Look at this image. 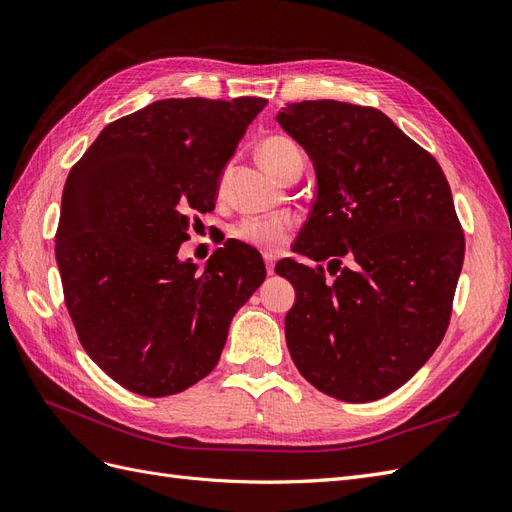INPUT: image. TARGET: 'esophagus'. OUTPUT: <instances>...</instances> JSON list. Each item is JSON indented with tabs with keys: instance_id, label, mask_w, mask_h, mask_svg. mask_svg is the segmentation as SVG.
I'll return each instance as SVG.
<instances>
[{
	"instance_id": "34e87169",
	"label": "esophagus",
	"mask_w": 512,
	"mask_h": 512,
	"mask_svg": "<svg viewBox=\"0 0 512 512\" xmlns=\"http://www.w3.org/2000/svg\"><path fill=\"white\" fill-rule=\"evenodd\" d=\"M263 259H266V270H268V274H274V263H276V259H274L272 255H263Z\"/></svg>"
}]
</instances>
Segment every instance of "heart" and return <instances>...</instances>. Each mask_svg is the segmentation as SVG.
<instances>
[{"label": "heart", "mask_w": 512, "mask_h": 512, "mask_svg": "<svg viewBox=\"0 0 512 512\" xmlns=\"http://www.w3.org/2000/svg\"><path fill=\"white\" fill-rule=\"evenodd\" d=\"M257 157L261 161V166L276 178L283 174L291 163L302 161L300 148L295 146V142L283 136H272L263 140L257 148ZM293 227L295 219L289 217V214H280V217H249L234 227V236L246 244L257 246V249L278 251L280 246L287 242Z\"/></svg>", "instance_id": "b5f03b06"}]
</instances>
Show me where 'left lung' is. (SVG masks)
I'll use <instances>...</instances> for the list:
<instances>
[{"label":"left lung","instance_id":"1","mask_svg":"<svg viewBox=\"0 0 512 512\" xmlns=\"http://www.w3.org/2000/svg\"><path fill=\"white\" fill-rule=\"evenodd\" d=\"M278 125L312 161L317 197L274 272L295 289L285 317L293 364L342 402L381 400L410 381L447 332L464 263L438 161L387 114L336 100L287 104Z\"/></svg>","mask_w":512,"mask_h":512}]
</instances>
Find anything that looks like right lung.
<instances>
[{"label":"right lung","instance_id":"1","mask_svg":"<svg viewBox=\"0 0 512 512\" xmlns=\"http://www.w3.org/2000/svg\"><path fill=\"white\" fill-rule=\"evenodd\" d=\"M266 104L153 102L106 125L65 180L55 238L65 306L87 355L129 391L163 398L202 381L266 278L261 255L238 240L204 272L178 257Z\"/></svg>","mask_w":512,"mask_h":512}]
</instances>
